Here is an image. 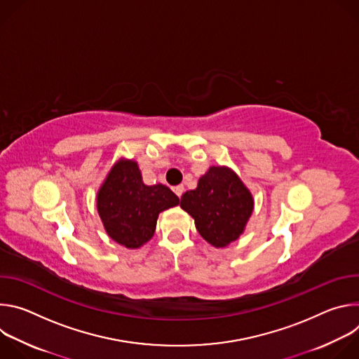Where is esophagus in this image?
<instances>
[{"label": "esophagus", "mask_w": 359, "mask_h": 359, "mask_svg": "<svg viewBox=\"0 0 359 359\" xmlns=\"http://www.w3.org/2000/svg\"><path fill=\"white\" fill-rule=\"evenodd\" d=\"M173 191L180 197L182 194H183V191H184V186L183 184H179V186H175L173 187Z\"/></svg>", "instance_id": "obj_1"}]
</instances>
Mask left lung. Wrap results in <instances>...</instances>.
Instances as JSON below:
<instances>
[{"label": "left lung", "instance_id": "left-lung-1", "mask_svg": "<svg viewBox=\"0 0 359 359\" xmlns=\"http://www.w3.org/2000/svg\"><path fill=\"white\" fill-rule=\"evenodd\" d=\"M198 234L215 247H226L243 233L254 208L248 189L227 168L213 166L194 190L180 198Z\"/></svg>", "mask_w": 359, "mask_h": 359}]
</instances>
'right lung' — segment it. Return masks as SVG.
Returning a JSON list of instances; mask_svg holds the SVG:
<instances>
[{
    "label": "right lung",
    "instance_id": "1",
    "mask_svg": "<svg viewBox=\"0 0 359 359\" xmlns=\"http://www.w3.org/2000/svg\"><path fill=\"white\" fill-rule=\"evenodd\" d=\"M179 197L165 184L146 186L137 163L119 162L97 191V213L107 233L128 248H139L155 234L159 213L177 206Z\"/></svg>",
    "mask_w": 359,
    "mask_h": 359
}]
</instances>
